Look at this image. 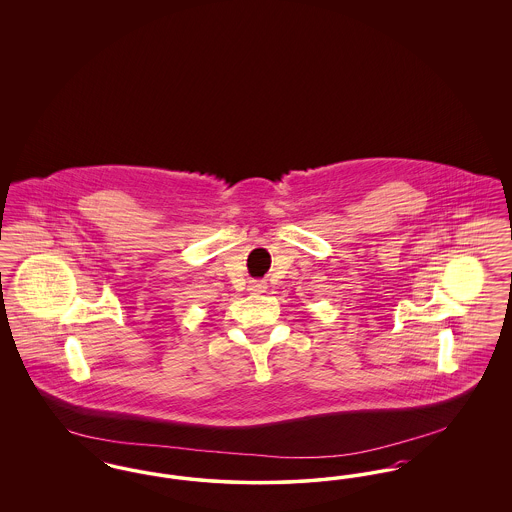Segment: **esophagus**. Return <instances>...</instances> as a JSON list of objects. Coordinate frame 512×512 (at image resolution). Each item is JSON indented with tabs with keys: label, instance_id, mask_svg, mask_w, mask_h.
I'll list each match as a JSON object with an SVG mask.
<instances>
[{
	"label": "esophagus",
	"instance_id": "obj_1",
	"mask_svg": "<svg viewBox=\"0 0 512 512\" xmlns=\"http://www.w3.org/2000/svg\"><path fill=\"white\" fill-rule=\"evenodd\" d=\"M247 290L251 293H263L267 292V282L265 280H251Z\"/></svg>",
	"mask_w": 512,
	"mask_h": 512
}]
</instances>
